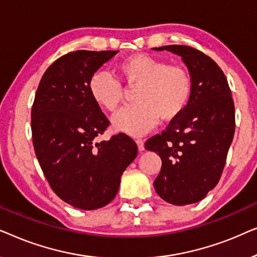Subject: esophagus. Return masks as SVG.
I'll use <instances>...</instances> for the list:
<instances>
[{"label": "esophagus", "instance_id": "1", "mask_svg": "<svg viewBox=\"0 0 257 257\" xmlns=\"http://www.w3.org/2000/svg\"><path fill=\"white\" fill-rule=\"evenodd\" d=\"M136 143H137V145H138V150L140 151V152H143V151L145 150V144H144L143 140L138 139Z\"/></svg>", "mask_w": 257, "mask_h": 257}]
</instances>
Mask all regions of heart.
I'll list each match as a JSON object with an SVG mask.
<instances>
[{"label": "heart", "mask_w": 257, "mask_h": 257, "mask_svg": "<svg viewBox=\"0 0 257 257\" xmlns=\"http://www.w3.org/2000/svg\"><path fill=\"white\" fill-rule=\"evenodd\" d=\"M128 85L138 86L136 104L122 107L113 115L115 130L130 136H142L157 124L159 118L171 121L187 106L192 93V78L184 66L170 65L164 59L146 54L130 56L119 64ZM91 97L101 107L113 112L122 99L118 79L107 71L94 72L90 78Z\"/></svg>", "instance_id": "b5f03b06"}]
</instances>
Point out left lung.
<instances>
[{
	"label": "left lung",
	"mask_w": 257,
	"mask_h": 257,
	"mask_svg": "<svg viewBox=\"0 0 257 257\" xmlns=\"http://www.w3.org/2000/svg\"><path fill=\"white\" fill-rule=\"evenodd\" d=\"M181 56L192 78V93L182 113L145 149L161 158L154 188L165 201L185 206L202 200L222 174L235 132V108L227 78L212 58L187 45H165Z\"/></svg>",
	"instance_id": "8db88e82"
}]
</instances>
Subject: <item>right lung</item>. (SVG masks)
<instances>
[{
    "instance_id": "right-lung-1",
    "label": "right lung",
    "mask_w": 257,
    "mask_h": 257,
    "mask_svg": "<svg viewBox=\"0 0 257 257\" xmlns=\"http://www.w3.org/2000/svg\"><path fill=\"white\" fill-rule=\"evenodd\" d=\"M117 52L78 50L59 57L42 77L31 108L38 163L52 191L75 208L110 203L138 153L125 133L94 142L110 121L91 97L90 78Z\"/></svg>"
}]
</instances>
